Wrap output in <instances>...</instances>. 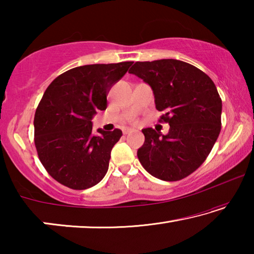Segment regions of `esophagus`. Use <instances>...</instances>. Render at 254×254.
<instances>
[{
  "label": "esophagus",
  "mask_w": 254,
  "mask_h": 254,
  "mask_svg": "<svg viewBox=\"0 0 254 254\" xmlns=\"http://www.w3.org/2000/svg\"><path fill=\"white\" fill-rule=\"evenodd\" d=\"M131 132H133V128H126V130H123V134H128V133H131Z\"/></svg>",
  "instance_id": "34e87169"
}]
</instances>
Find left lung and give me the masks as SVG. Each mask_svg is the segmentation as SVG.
Masks as SVG:
<instances>
[{
    "label": "left lung",
    "mask_w": 254,
    "mask_h": 254,
    "mask_svg": "<svg viewBox=\"0 0 254 254\" xmlns=\"http://www.w3.org/2000/svg\"><path fill=\"white\" fill-rule=\"evenodd\" d=\"M151 87L156 109L168 122L166 135L143 128L137 158L150 175L180 180L205 161L221 132L222 100L213 80L195 66L177 59L136 62L128 70Z\"/></svg>",
    "instance_id": "obj_1"
}]
</instances>
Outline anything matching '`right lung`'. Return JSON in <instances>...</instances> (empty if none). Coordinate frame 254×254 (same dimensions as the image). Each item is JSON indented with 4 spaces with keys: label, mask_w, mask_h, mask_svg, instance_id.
Listing matches in <instances>:
<instances>
[{
    "label": "right lung",
    "mask_w": 254,
    "mask_h": 254,
    "mask_svg": "<svg viewBox=\"0 0 254 254\" xmlns=\"http://www.w3.org/2000/svg\"><path fill=\"white\" fill-rule=\"evenodd\" d=\"M133 62L95 64L59 75L42 96L34 114V144L48 174L71 189L95 186L109 169L111 151L122 131L93 133L92 119L107 106L112 86Z\"/></svg>",
    "instance_id": "1"
}]
</instances>
